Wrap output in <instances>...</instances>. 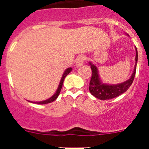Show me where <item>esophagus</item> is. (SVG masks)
<instances>
[{
	"label": "esophagus",
	"instance_id": "1",
	"mask_svg": "<svg viewBox=\"0 0 149 149\" xmlns=\"http://www.w3.org/2000/svg\"><path fill=\"white\" fill-rule=\"evenodd\" d=\"M85 59H86V57H85V56H84V55H80V56H77V59H76L75 60L76 66L79 67L81 66V65H82L83 64H84V60H85Z\"/></svg>",
	"mask_w": 149,
	"mask_h": 149
}]
</instances>
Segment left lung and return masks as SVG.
<instances>
[{
  "mask_svg": "<svg viewBox=\"0 0 149 149\" xmlns=\"http://www.w3.org/2000/svg\"><path fill=\"white\" fill-rule=\"evenodd\" d=\"M135 50H136V57H135L134 72L128 80L121 84H107L102 82L100 78L98 68L95 65L89 62V65L92 69V77H91L89 87L91 94L100 100H108L116 98L117 96L122 95V93H125L132 84L136 74L138 53L136 48H135Z\"/></svg>",
  "mask_w": 149,
  "mask_h": 149,
  "instance_id": "obj_1",
  "label": "left lung"
}]
</instances>
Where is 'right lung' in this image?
Returning a JSON list of instances; mask_svg holds the SVG:
<instances>
[{
    "instance_id": "1",
    "label": "right lung",
    "mask_w": 149,
    "mask_h": 149,
    "mask_svg": "<svg viewBox=\"0 0 149 149\" xmlns=\"http://www.w3.org/2000/svg\"><path fill=\"white\" fill-rule=\"evenodd\" d=\"M72 68H66L65 70V72H63V76H62L61 77V80H60V84H59V86L58 88H57V89H56V93H54V94L53 95L51 96V98H49L48 99H46L45 100V101H34V102H33V101H30V102H32V103H35V104H48V103H51V102H53L54 101H55V100L57 98V97L59 96V95H60V91H61V89L62 87H63V81H64V79H65V77H66L67 75H68V74L70 73L71 72H72Z\"/></svg>"
}]
</instances>
